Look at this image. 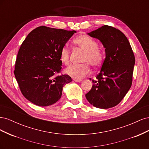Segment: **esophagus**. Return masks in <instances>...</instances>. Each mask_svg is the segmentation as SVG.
Listing matches in <instances>:
<instances>
[{
	"instance_id": "obj_1",
	"label": "esophagus",
	"mask_w": 149,
	"mask_h": 149,
	"mask_svg": "<svg viewBox=\"0 0 149 149\" xmlns=\"http://www.w3.org/2000/svg\"><path fill=\"white\" fill-rule=\"evenodd\" d=\"M74 81L75 82H81L82 81L81 79H74Z\"/></svg>"
}]
</instances>
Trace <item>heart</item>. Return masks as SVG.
Instances as JSON below:
<instances>
[{
	"label": "heart",
	"mask_w": 149,
	"mask_h": 149,
	"mask_svg": "<svg viewBox=\"0 0 149 149\" xmlns=\"http://www.w3.org/2000/svg\"><path fill=\"white\" fill-rule=\"evenodd\" d=\"M74 45L84 52L81 65H72L66 68L65 73L75 79H81L91 72V66L98 67L101 65L104 59V55L98 48L97 42L89 36L81 35L76 37L73 41ZM60 59L65 65H69L70 61V49L68 47H63L60 50Z\"/></svg>",
	"instance_id": "obj_1"
}]
</instances>
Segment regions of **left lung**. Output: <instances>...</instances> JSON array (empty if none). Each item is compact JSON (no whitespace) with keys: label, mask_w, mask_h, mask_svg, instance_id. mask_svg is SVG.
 Listing matches in <instances>:
<instances>
[{"label":"left lung","mask_w":149,"mask_h":149,"mask_svg":"<svg viewBox=\"0 0 149 149\" xmlns=\"http://www.w3.org/2000/svg\"><path fill=\"white\" fill-rule=\"evenodd\" d=\"M88 35L100 40L105 48L106 58L96 79H91L93 86L86 97L97 108L114 107L131 87L135 65L132 48L125 35L111 26H102Z\"/></svg>","instance_id":"1"}]
</instances>
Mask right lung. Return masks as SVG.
<instances>
[{
    "instance_id": "obj_1",
    "label": "right lung",
    "mask_w": 149,
    "mask_h": 149,
    "mask_svg": "<svg viewBox=\"0 0 149 149\" xmlns=\"http://www.w3.org/2000/svg\"><path fill=\"white\" fill-rule=\"evenodd\" d=\"M40 26L33 30L21 45L15 61L14 74L24 96L38 106L56 103L63 87L72 79L60 73V50L76 33Z\"/></svg>"
}]
</instances>
